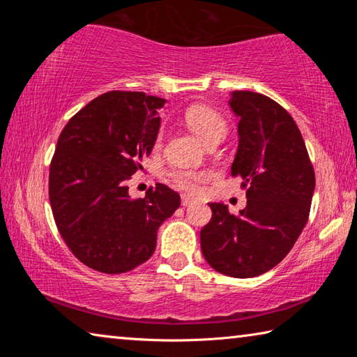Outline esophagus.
Returning <instances> with one entry per match:
<instances>
[{
	"mask_svg": "<svg viewBox=\"0 0 357 357\" xmlns=\"http://www.w3.org/2000/svg\"><path fill=\"white\" fill-rule=\"evenodd\" d=\"M193 202H195V200H193V198L187 197V195H183V206H190Z\"/></svg>",
	"mask_w": 357,
	"mask_h": 357,
	"instance_id": "esophagus-1",
	"label": "esophagus"
}]
</instances>
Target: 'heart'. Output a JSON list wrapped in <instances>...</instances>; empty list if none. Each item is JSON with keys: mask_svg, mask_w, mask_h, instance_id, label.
Listing matches in <instances>:
<instances>
[{"mask_svg": "<svg viewBox=\"0 0 357 357\" xmlns=\"http://www.w3.org/2000/svg\"><path fill=\"white\" fill-rule=\"evenodd\" d=\"M184 118L187 126H189L204 143L209 142L211 138L225 137L227 134V121L223 119L222 114H219L209 107L193 105L190 108H187ZM160 140L162 130L159 132V135H157V143H160ZM172 176L174 179V183H176L181 189H184L187 192H197L200 189V183L203 181L204 174L190 170H174Z\"/></svg>", "mask_w": 357, "mask_h": 357, "instance_id": "b5f03b06", "label": "heart"}]
</instances>
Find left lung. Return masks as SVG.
Returning <instances> with one entry per match:
<instances>
[{
    "mask_svg": "<svg viewBox=\"0 0 357 357\" xmlns=\"http://www.w3.org/2000/svg\"><path fill=\"white\" fill-rule=\"evenodd\" d=\"M238 118L233 176H243L247 204L238 215L223 203H209L213 217L200 233L211 268L236 279L257 277L279 264L309 220L315 173L285 108L263 94L233 91Z\"/></svg>",
    "mask_w": 357,
    "mask_h": 357,
    "instance_id": "1",
    "label": "left lung"
}]
</instances>
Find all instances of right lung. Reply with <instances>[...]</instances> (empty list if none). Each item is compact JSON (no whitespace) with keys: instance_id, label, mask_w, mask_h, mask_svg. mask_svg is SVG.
Returning a JSON list of instances; mask_svg holds the SVG:
<instances>
[{"instance_id":"obj_1","label":"right lung","mask_w":357,"mask_h":357,"mask_svg":"<svg viewBox=\"0 0 357 357\" xmlns=\"http://www.w3.org/2000/svg\"><path fill=\"white\" fill-rule=\"evenodd\" d=\"M165 99L110 91L84 105L58 138L48 197L58 231L88 268L123 274L148 261L159 227L179 208L164 184L130 198L128 181L153 151Z\"/></svg>"}]
</instances>
